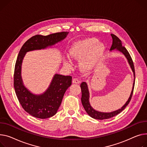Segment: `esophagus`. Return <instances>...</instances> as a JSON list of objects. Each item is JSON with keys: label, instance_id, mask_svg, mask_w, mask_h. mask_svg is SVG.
<instances>
[{"label": "esophagus", "instance_id": "obj_1", "mask_svg": "<svg viewBox=\"0 0 147 147\" xmlns=\"http://www.w3.org/2000/svg\"><path fill=\"white\" fill-rule=\"evenodd\" d=\"M73 83H75V84H79L80 83V80L79 79H77V78H74V79H73L72 80Z\"/></svg>", "mask_w": 147, "mask_h": 147}]
</instances>
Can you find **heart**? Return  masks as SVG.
<instances>
[{"label":"heart","instance_id":"b5f03b06","mask_svg":"<svg viewBox=\"0 0 147 147\" xmlns=\"http://www.w3.org/2000/svg\"><path fill=\"white\" fill-rule=\"evenodd\" d=\"M97 41L95 38H87L74 42L68 50V57L74 60H80L83 57L80 61L82 69L84 71L91 70L105 50L104 44ZM63 64L68 68L73 67L69 59H64Z\"/></svg>","mask_w":147,"mask_h":147}]
</instances>
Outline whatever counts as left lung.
<instances>
[{"mask_svg": "<svg viewBox=\"0 0 147 147\" xmlns=\"http://www.w3.org/2000/svg\"><path fill=\"white\" fill-rule=\"evenodd\" d=\"M111 36L112 38V45L111 46V48L110 49V51H113L114 50H116L117 51H119L121 53H122L126 58L127 60H128V62L131 67V68L132 69V71L134 73V83H133V86H132V89L131 93V94L129 96V97L128 100L126 101V102L125 103V105L121 107V109H119L116 111L111 112H102L96 111L94 109L92 106L90 104L89 102V97H90V94H89V89H88V86L86 82H82L80 85L81 87V90H82V103L83 106V107L84 108L86 112L92 118L96 119H99V120H103V119H109L111 118H112V117L117 115L121 113L125 107L128 105L131 99V97L133 94V91H134V84H135V69H134V63L132 61V58L131 57L130 54H129L128 51H127L125 47H122V41L119 40L118 37H117L114 34H111Z\"/></svg>", "mask_w": 147, "mask_h": 147, "instance_id": "left-lung-1", "label": "left lung"}]
</instances>
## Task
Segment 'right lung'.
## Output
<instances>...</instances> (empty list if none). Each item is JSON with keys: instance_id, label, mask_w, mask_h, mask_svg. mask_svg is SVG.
Listing matches in <instances>:
<instances>
[{"instance_id": "right-lung-1", "label": "right lung", "mask_w": 147, "mask_h": 147, "mask_svg": "<svg viewBox=\"0 0 147 147\" xmlns=\"http://www.w3.org/2000/svg\"><path fill=\"white\" fill-rule=\"evenodd\" d=\"M68 33L61 32L47 36L35 35L26 41L19 51L14 71L15 90L23 109L35 118L46 119L56 114L65 92L71 85L72 77L55 74L50 86L43 93L34 94L24 86L22 81L21 68L24 58L29 51L44 50L62 41Z\"/></svg>"}]
</instances>
